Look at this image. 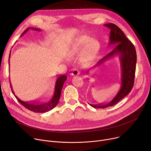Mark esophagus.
<instances>
[{
	"label": "esophagus",
	"instance_id": "esophagus-1",
	"mask_svg": "<svg viewBox=\"0 0 151 151\" xmlns=\"http://www.w3.org/2000/svg\"><path fill=\"white\" fill-rule=\"evenodd\" d=\"M80 74V72L79 70L77 69H73L71 70V75L73 76H78Z\"/></svg>",
	"mask_w": 151,
	"mask_h": 151
}]
</instances>
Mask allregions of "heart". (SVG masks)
<instances>
[{"label": "heart", "instance_id": "obj_1", "mask_svg": "<svg viewBox=\"0 0 151 151\" xmlns=\"http://www.w3.org/2000/svg\"><path fill=\"white\" fill-rule=\"evenodd\" d=\"M98 43L86 37L74 40L70 46V54L73 57H86L88 61L93 60L98 50Z\"/></svg>", "mask_w": 151, "mask_h": 151}]
</instances>
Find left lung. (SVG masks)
I'll list each match as a JSON object with an SVG mask.
<instances>
[{
    "instance_id": "left-lung-1",
    "label": "left lung",
    "mask_w": 151,
    "mask_h": 151,
    "mask_svg": "<svg viewBox=\"0 0 151 151\" xmlns=\"http://www.w3.org/2000/svg\"><path fill=\"white\" fill-rule=\"evenodd\" d=\"M104 25L110 30L109 46L113 45L115 47L86 73L88 74L93 68L100 66L111 58L118 56L121 66V85L117 93L108 102L96 105L88 103L94 109H104L113 106L128 95L134 86L136 69L137 53L133 44L116 25L109 23Z\"/></svg>"
}]
</instances>
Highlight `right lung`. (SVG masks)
I'll list each match as a JSON object with an SVG mask.
<instances>
[{"mask_svg":"<svg viewBox=\"0 0 151 151\" xmlns=\"http://www.w3.org/2000/svg\"><path fill=\"white\" fill-rule=\"evenodd\" d=\"M29 29H32L33 30H36L38 32H41L42 30L38 28H34V27H29L21 35V37L23 36V35L27 32V31ZM11 55V52L10 53V55H9V61H10ZM10 63V61H9ZM67 78L66 76H60L58 77L57 78L54 79V81H52V83H51V85L50 86V88L49 90V91L47 92V94L46 96L44 97V98L41 101H33V102H27V101H24L19 99L18 97H17L12 88V85L11 84L10 80V86L12 88V91L14 96H15L17 100L24 107H25L26 109L28 110H30L33 112L35 113H46L47 112L52 109H54L56 107V105L58 103L61 89L63 88V84L66 80Z\"/></svg>","mask_w":151,"mask_h":151,"instance_id":"1","label":"right lung"}]
</instances>
